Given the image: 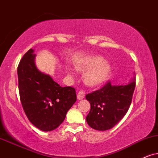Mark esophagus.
<instances>
[{
    "mask_svg": "<svg viewBox=\"0 0 158 158\" xmlns=\"http://www.w3.org/2000/svg\"><path fill=\"white\" fill-rule=\"evenodd\" d=\"M85 92L82 91V90H80L77 94V99L79 100V101H80V100H82L84 98H85Z\"/></svg>",
    "mask_w": 158,
    "mask_h": 158,
    "instance_id": "esophagus-1",
    "label": "esophagus"
}]
</instances>
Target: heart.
<instances>
[{
  "mask_svg": "<svg viewBox=\"0 0 158 158\" xmlns=\"http://www.w3.org/2000/svg\"><path fill=\"white\" fill-rule=\"evenodd\" d=\"M78 72L85 73L84 81L87 86L95 87L101 85L110 77L112 68L109 62L100 56H89L75 65ZM71 74V71L68 69Z\"/></svg>",
  "mask_w": 158,
  "mask_h": 158,
  "instance_id": "heart-1",
  "label": "heart"
}]
</instances>
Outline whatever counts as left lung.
Listing matches in <instances>:
<instances>
[{
    "mask_svg": "<svg viewBox=\"0 0 158 158\" xmlns=\"http://www.w3.org/2000/svg\"><path fill=\"white\" fill-rule=\"evenodd\" d=\"M135 87V78L128 85H111L110 81L98 90L87 94L90 111L86 119L89 127L106 131L117 125L126 114Z\"/></svg>",
    "mask_w": 158,
    "mask_h": 158,
    "instance_id": "1",
    "label": "left lung"
}]
</instances>
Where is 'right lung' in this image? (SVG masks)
<instances>
[{"mask_svg":"<svg viewBox=\"0 0 158 158\" xmlns=\"http://www.w3.org/2000/svg\"><path fill=\"white\" fill-rule=\"evenodd\" d=\"M29 49L17 68L22 106L30 122L43 131H52L64 121L68 111L77 101L76 89L60 87L35 66V55Z\"/></svg>","mask_w":158,"mask_h":158,"instance_id":"add662e5","label":"right lung"}]
</instances>
